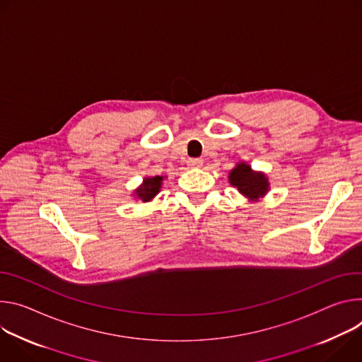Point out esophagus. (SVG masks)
Wrapping results in <instances>:
<instances>
[{"label":"esophagus","instance_id":"esophagus-1","mask_svg":"<svg viewBox=\"0 0 362 362\" xmlns=\"http://www.w3.org/2000/svg\"><path fill=\"white\" fill-rule=\"evenodd\" d=\"M187 164L191 167V168H199L203 165V159L202 158H189L187 160Z\"/></svg>","mask_w":362,"mask_h":362}]
</instances>
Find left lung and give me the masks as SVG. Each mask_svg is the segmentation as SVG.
<instances>
[{
	"label": "left lung",
	"mask_w": 362,
	"mask_h": 362,
	"mask_svg": "<svg viewBox=\"0 0 362 362\" xmlns=\"http://www.w3.org/2000/svg\"><path fill=\"white\" fill-rule=\"evenodd\" d=\"M228 181L252 202H257L269 191V180L263 173L253 171L246 163H238L228 174Z\"/></svg>",
	"instance_id": "obj_1"
}]
</instances>
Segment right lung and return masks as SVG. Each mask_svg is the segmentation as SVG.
Masks as SVG:
<instances>
[{
    "mask_svg": "<svg viewBox=\"0 0 362 362\" xmlns=\"http://www.w3.org/2000/svg\"><path fill=\"white\" fill-rule=\"evenodd\" d=\"M163 180L164 177H146L144 180V182L135 189V194L134 197L141 199L142 203H146V202H151V199L159 192L160 187H163Z\"/></svg>",
    "mask_w": 362,
    "mask_h": 362,
    "instance_id": "add662e5",
    "label": "right lung"
}]
</instances>
